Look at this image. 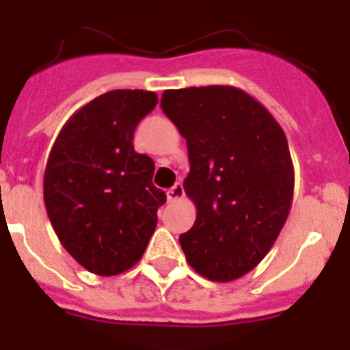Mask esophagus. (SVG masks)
I'll use <instances>...</instances> for the list:
<instances>
[{
    "instance_id": "esophagus-1",
    "label": "esophagus",
    "mask_w": 350,
    "mask_h": 350,
    "mask_svg": "<svg viewBox=\"0 0 350 350\" xmlns=\"http://www.w3.org/2000/svg\"><path fill=\"white\" fill-rule=\"evenodd\" d=\"M167 196H169V201H176V199H181L185 196V189H183V185L178 181V183L172 187V189L167 192Z\"/></svg>"
}]
</instances>
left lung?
Masks as SVG:
<instances>
[{
  "label": "left lung",
  "mask_w": 350,
  "mask_h": 350,
  "mask_svg": "<svg viewBox=\"0 0 350 350\" xmlns=\"http://www.w3.org/2000/svg\"><path fill=\"white\" fill-rule=\"evenodd\" d=\"M160 105L189 149L183 187L198 217L180 234L187 261L210 281L239 280L267 256L292 206L286 135L237 87L165 90Z\"/></svg>",
  "instance_id": "8db88e82"
}]
</instances>
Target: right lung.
<instances>
[{"label": "right lung", "mask_w": 350, "mask_h": 350, "mask_svg": "<svg viewBox=\"0 0 350 350\" xmlns=\"http://www.w3.org/2000/svg\"><path fill=\"white\" fill-rule=\"evenodd\" d=\"M158 98L149 90L101 94L58 133L44 172V202L60 243L98 275L142 258L167 201L152 185L154 161L133 149L135 128Z\"/></svg>", "instance_id": "right-lung-1"}]
</instances>
